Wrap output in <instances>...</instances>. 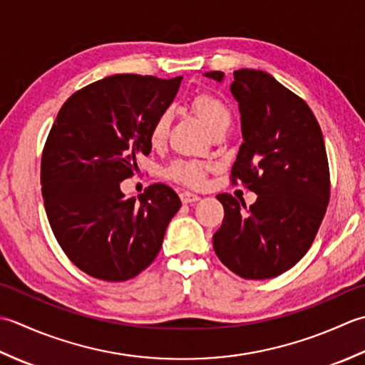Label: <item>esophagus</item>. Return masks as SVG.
<instances>
[{
	"label": "esophagus",
	"mask_w": 365,
	"mask_h": 365,
	"mask_svg": "<svg viewBox=\"0 0 365 365\" xmlns=\"http://www.w3.org/2000/svg\"><path fill=\"white\" fill-rule=\"evenodd\" d=\"M180 197H181V202L182 203H193V202H198L200 200V197L197 195V193H192V192H182V193H180Z\"/></svg>",
	"instance_id": "esophagus-1"
}]
</instances>
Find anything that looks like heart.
Segmentation results:
<instances>
[{"instance_id": "b5f03b06", "label": "heart", "mask_w": 365, "mask_h": 365, "mask_svg": "<svg viewBox=\"0 0 365 365\" xmlns=\"http://www.w3.org/2000/svg\"><path fill=\"white\" fill-rule=\"evenodd\" d=\"M190 107L193 110V113L197 115L198 120L205 125V129L210 132L211 137L222 132H227L232 128V110H230L227 103L220 98H217V96L207 93L197 94L195 98L192 99ZM170 124H172V110H162L160 113L155 116L150 130V141L153 146H159L165 141L170 130ZM206 172L207 165L203 162L175 160L167 167L165 175L170 180H173L176 182L197 187V185L203 184Z\"/></svg>"}]
</instances>
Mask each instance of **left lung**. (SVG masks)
I'll return each instance as SVG.
<instances>
[{
  "label": "left lung",
  "mask_w": 365,
  "mask_h": 365,
  "mask_svg": "<svg viewBox=\"0 0 365 365\" xmlns=\"http://www.w3.org/2000/svg\"><path fill=\"white\" fill-rule=\"evenodd\" d=\"M224 80V72H206ZM230 86L241 113L242 145L232 180L257 193L245 207L219 193L224 222L214 252L242 279L280 276L307 254L329 203L331 181L324 140L315 115L299 96L267 72L240 69Z\"/></svg>",
  "instance_id": "1"
}]
</instances>
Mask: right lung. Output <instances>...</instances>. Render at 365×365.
I'll list each match as a JSON object with an SVG mask.
<instances>
[{
    "instance_id": "right-lung-1",
    "label": "right lung",
    "mask_w": 365,
    "mask_h": 365,
    "mask_svg": "<svg viewBox=\"0 0 365 365\" xmlns=\"http://www.w3.org/2000/svg\"><path fill=\"white\" fill-rule=\"evenodd\" d=\"M182 77L120 73L81 88L64 102L43 146V206L58 244L78 269L129 280L150 266L181 207L176 192L153 184L124 198L120 182L151 153L150 130Z\"/></svg>"
}]
</instances>
